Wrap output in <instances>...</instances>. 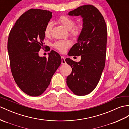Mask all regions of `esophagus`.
Masks as SVG:
<instances>
[{
    "instance_id": "34e87169",
    "label": "esophagus",
    "mask_w": 129,
    "mask_h": 129,
    "mask_svg": "<svg viewBox=\"0 0 129 129\" xmlns=\"http://www.w3.org/2000/svg\"><path fill=\"white\" fill-rule=\"evenodd\" d=\"M61 64H66V61L65 60V58L64 56H61Z\"/></svg>"
}]
</instances>
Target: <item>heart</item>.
Here are the masks:
<instances>
[{"instance_id":"1","label":"heart","mask_w":129,"mask_h":129,"mask_svg":"<svg viewBox=\"0 0 129 129\" xmlns=\"http://www.w3.org/2000/svg\"><path fill=\"white\" fill-rule=\"evenodd\" d=\"M58 21L62 24L66 28L70 30V35L73 37H78L82 31V25L81 24H77L74 25L75 20L71 17L67 15H62L58 18ZM53 27L52 22H49L47 23L45 26L44 34L46 37H49L51 34ZM71 42L69 41H62L60 40L55 42L53 44V47L55 49L58 50L60 52L64 53L67 51V49L71 46Z\"/></svg>"}]
</instances>
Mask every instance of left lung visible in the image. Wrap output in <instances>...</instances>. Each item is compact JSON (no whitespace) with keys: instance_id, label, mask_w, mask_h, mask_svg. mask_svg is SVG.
Masks as SVG:
<instances>
[{"instance_id":"1","label":"left lung","mask_w":129,"mask_h":129,"mask_svg":"<svg viewBox=\"0 0 129 129\" xmlns=\"http://www.w3.org/2000/svg\"><path fill=\"white\" fill-rule=\"evenodd\" d=\"M68 15L81 16L83 25L77 43L69 52V56L81 55V60L75 62L70 58L65 59L72 68L67 83L75 94L85 95L97 86L105 66L107 25L102 15L92 5L81 6Z\"/></svg>"}]
</instances>
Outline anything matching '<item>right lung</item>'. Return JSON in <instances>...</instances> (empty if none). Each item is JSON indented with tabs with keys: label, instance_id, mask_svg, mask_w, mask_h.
I'll return each instance as SVG.
<instances>
[{
	"label": "right lung",
	"instance_id": "obj_1",
	"mask_svg": "<svg viewBox=\"0 0 129 129\" xmlns=\"http://www.w3.org/2000/svg\"><path fill=\"white\" fill-rule=\"evenodd\" d=\"M52 17L49 11L31 9L19 18L9 35L12 75L19 87L31 96H38L46 90L61 62L60 56L54 50L48 58L38 55L44 47L45 26Z\"/></svg>",
	"mask_w": 129,
	"mask_h": 129
}]
</instances>
